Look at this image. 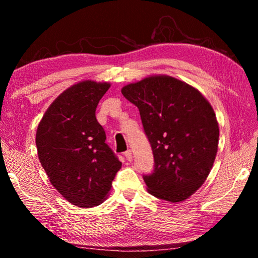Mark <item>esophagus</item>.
Listing matches in <instances>:
<instances>
[{"instance_id": "esophagus-1", "label": "esophagus", "mask_w": 258, "mask_h": 258, "mask_svg": "<svg viewBox=\"0 0 258 258\" xmlns=\"http://www.w3.org/2000/svg\"><path fill=\"white\" fill-rule=\"evenodd\" d=\"M124 156H125V158L127 159L128 161H132V158H133V156H132V150H127V151H125V152H124Z\"/></svg>"}]
</instances>
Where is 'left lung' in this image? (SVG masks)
Returning <instances> with one entry per match:
<instances>
[{"instance_id":"1","label":"left lung","mask_w":258,"mask_h":258,"mask_svg":"<svg viewBox=\"0 0 258 258\" xmlns=\"http://www.w3.org/2000/svg\"><path fill=\"white\" fill-rule=\"evenodd\" d=\"M137 106L154 155L143 175L148 191L169 203L183 202L206 180L215 160L218 124L203 94L171 76H151L121 89Z\"/></svg>"}]
</instances>
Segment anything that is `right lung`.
<instances>
[{"instance_id":"right-lung-1","label":"right lung","mask_w":258,"mask_h":258,"mask_svg":"<svg viewBox=\"0 0 258 258\" xmlns=\"http://www.w3.org/2000/svg\"><path fill=\"white\" fill-rule=\"evenodd\" d=\"M110 84L81 82L61 93L38 124V159L51 184L78 207L98 206L117 172L118 157L106 143L95 109Z\"/></svg>"}]
</instances>
